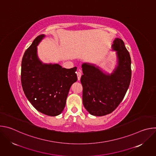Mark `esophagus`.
I'll list each match as a JSON object with an SVG mask.
<instances>
[{
    "instance_id": "1",
    "label": "esophagus",
    "mask_w": 156,
    "mask_h": 156,
    "mask_svg": "<svg viewBox=\"0 0 156 156\" xmlns=\"http://www.w3.org/2000/svg\"><path fill=\"white\" fill-rule=\"evenodd\" d=\"M76 75H77V77H78V80H80V78H81V72L80 70H78L77 72H76Z\"/></svg>"
}]
</instances>
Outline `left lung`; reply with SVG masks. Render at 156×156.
<instances>
[{
    "label": "left lung",
    "mask_w": 156,
    "mask_h": 156,
    "mask_svg": "<svg viewBox=\"0 0 156 156\" xmlns=\"http://www.w3.org/2000/svg\"><path fill=\"white\" fill-rule=\"evenodd\" d=\"M112 48L117 51L118 57V65L112 73L105 74L92 64L82 65L83 104L93 115L112 113L122 101L129 86L131 58L124 42L115 38Z\"/></svg>",
    "instance_id": "obj_1"
}]
</instances>
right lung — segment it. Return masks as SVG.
Wrapping results in <instances>:
<instances>
[{
	"instance_id": "obj_1",
	"label": "right lung",
	"mask_w": 156,
	"mask_h": 156,
	"mask_svg": "<svg viewBox=\"0 0 156 156\" xmlns=\"http://www.w3.org/2000/svg\"><path fill=\"white\" fill-rule=\"evenodd\" d=\"M44 36H37L25 51L21 61V81L26 97L37 110L57 116L65 108L72 84L77 81V68L66 69L58 64L42 63L37 55V46Z\"/></svg>"
}]
</instances>
